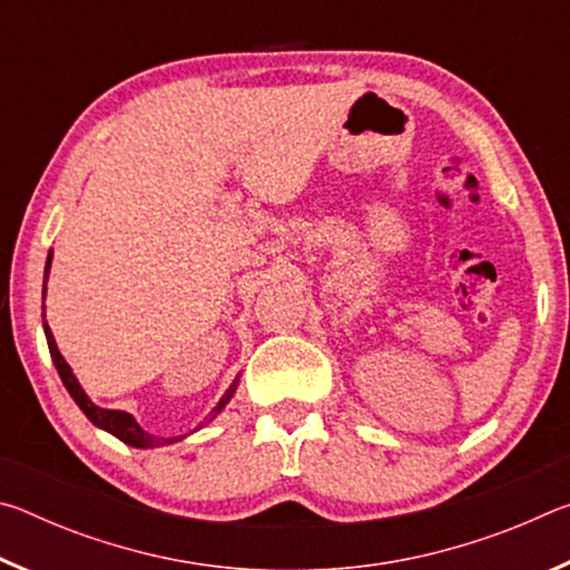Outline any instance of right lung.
I'll return each mask as SVG.
<instances>
[{
    "instance_id": "1",
    "label": "right lung",
    "mask_w": 570,
    "mask_h": 570,
    "mask_svg": "<svg viewBox=\"0 0 570 570\" xmlns=\"http://www.w3.org/2000/svg\"><path fill=\"white\" fill-rule=\"evenodd\" d=\"M50 266H52V248L50 254H47V264H45V284H42V298L47 294V278H50ZM45 326V336H47V346H50V354H52V362L57 366V372H60V380L67 387V392H70V397L77 402V407H80L85 412V417H88L95 428H100L105 432H110V435H115L118 440H122L125 445L130 448H140V450H150V448H163V445H173V442H180L186 440L188 435H178V438H158V435H150V432H146L138 424V420L132 417L130 412H122V410H105V407H98L88 394H85V390L80 387V382H77V377L72 374V366L65 362V356L60 354V350H57V342L52 336V330L47 326V322L42 324ZM238 380L236 377L234 382H230V387L224 392V397L218 400V404L214 407V412H210V417H206L204 422L198 424L196 430L204 428V424H208L210 420L216 417L218 412H224L226 404L230 402V397L236 394V387H238ZM193 430V432H196Z\"/></svg>"
}]
</instances>
